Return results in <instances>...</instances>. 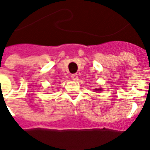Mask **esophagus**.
Returning a JSON list of instances; mask_svg holds the SVG:
<instances>
[{
    "label": "esophagus",
    "mask_w": 150,
    "mask_h": 150,
    "mask_svg": "<svg viewBox=\"0 0 150 150\" xmlns=\"http://www.w3.org/2000/svg\"><path fill=\"white\" fill-rule=\"evenodd\" d=\"M71 78L72 80H74V81H77V80L79 79V76H78L77 74H73V75H71Z\"/></svg>",
    "instance_id": "esophagus-1"
}]
</instances>
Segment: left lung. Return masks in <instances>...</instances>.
<instances>
[{
    "instance_id": "8db88e82",
    "label": "left lung",
    "mask_w": 150,
    "mask_h": 150,
    "mask_svg": "<svg viewBox=\"0 0 150 150\" xmlns=\"http://www.w3.org/2000/svg\"><path fill=\"white\" fill-rule=\"evenodd\" d=\"M94 90H95V91H94V92L101 91V90H102V88H100V89H94Z\"/></svg>"
}]
</instances>
